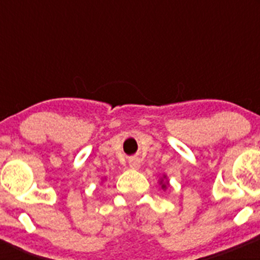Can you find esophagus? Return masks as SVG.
I'll list each match as a JSON object with an SVG mask.
<instances>
[{"instance_id":"34e87169","label":"esophagus","mask_w":260,"mask_h":260,"mask_svg":"<svg viewBox=\"0 0 260 260\" xmlns=\"http://www.w3.org/2000/svg\"><path fill=\"white\" fill-rule=\"evenodd\" d=\"M140 166H141V161L138 158H135V157H133V158L129 159V167H131V169L138 170V169H140Z\"/></svg>"}]
</instances>
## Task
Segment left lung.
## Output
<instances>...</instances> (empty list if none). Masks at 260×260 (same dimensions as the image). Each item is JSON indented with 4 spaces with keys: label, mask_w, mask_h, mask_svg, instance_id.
Wrapping results in <instances>:
<instances>
[{
    "label": "left lung",
    "mask_w": 260,
    "mask_h": 260,
    "mask_svg": "<svg viewBox=\"0 0 260 260\" xmlns=\"http://www.w3.org/2000/svg\"><path fill=\"white\" fill-rule=\"evenodd\" d=\"M165 177H166V176H164V179H165ZM164 179H161V181H159V183H161V187L165 190V188H166L167 186H169V182H167V181H166V182H165Z\"/></svg>",
    "instance_id": "left-lung-1"
}]
</instances>
